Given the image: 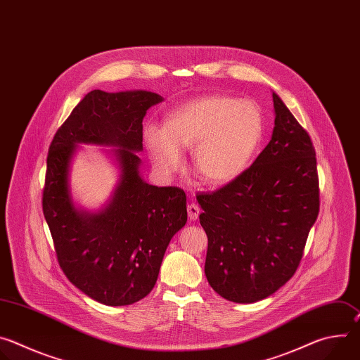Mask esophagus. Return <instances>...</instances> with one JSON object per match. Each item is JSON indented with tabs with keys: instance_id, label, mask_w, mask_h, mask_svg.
<instances>
[{
	"instance_id": "obj_1",
	"label": "esophagus",
	"mask_w": 360,
	"mask_h": 360,
	"mask_svg": "<svg viewBox=\"0 0 360 360\" xmlns=\"http://www.w3.org/2000/svg\"><path fill=\"white\" fill-rule=\"evenodd\" d=\"M199 214H200V210H199L196 203H189L188 205V217H189L191 221H196Z\"/></svg>"
}]
</instances>
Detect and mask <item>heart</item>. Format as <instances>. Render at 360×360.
<instances>
[{"label":"heart","instance_id":"1","mask_svg":"<svg viewBox=\"0 0 360 360\" xmlns=\"http://www.w3.org/2000/svg\"><path fill=\"white\" fill-rule=\"evenodd\" d=\"M264 128L262 112L252 101L211 95L172 110L164 128H145L143 143L160 175L171 176L181 171V148H192V165L203 181L226 185L252 164L262 142Z\"/></svg>","mask_w":360,"mask_h":360}]
</instances>
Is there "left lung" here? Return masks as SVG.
<instances>
[{"instance_id": "1", "label": "left lung", "mask_w": 360, "mask_h": 360, "mask_svg": "<svg viewBox=\"0 0 360 360\" xmlns=\"http://www.w3.org/2000/svg\"><path fill=\"white\" fill-rule=\"evenodd\" d=\"M272 138L235 181L196 196L208 236L205 275L235 303L262 300L296 272L319 214L316 153L278 94Z\"/></svg>"}]
</instances>
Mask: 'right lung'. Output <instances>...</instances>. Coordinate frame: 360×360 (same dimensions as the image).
Listing matches in <instances>:
<instances>
[{
  "instance_id": "obj_1",
  "label": "right lung",
  "mask_w": 360,
  "mask_h": 360,
  "mask_svg": "<svg viewBox=\"0 0 360 360\" xmlns=\"http://www.w3.org/2000/svg\"><path fill=\"white\" fill-rule=\"evenodd\" d=\"M164 98L150 91L88 92L57 131L46 158L42 211L61 269L72 285L108 306L132 304L155 286L165 250L188 219L186 195L141 176L142 120ZM81 143L111 146L120 171L98 212L72 199L70 164Z\"/></svg>"
}]
</instances>
